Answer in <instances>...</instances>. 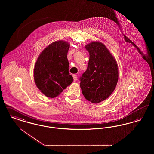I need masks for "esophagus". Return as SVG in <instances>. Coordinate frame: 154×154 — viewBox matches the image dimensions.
I'll use <instances>...</instances> for the list:
<instances>
[{
    "mask_svg": "<svg viewBox=\"0 0 154 154\" xmlns=\"http://www.w3.org/2000/svg\"><path fill=\"white\" fill-rule=\"evenodd\" d=\"M73 77L74 81L75 82V81H77V75H76L75 74H74L73 75Z\"/></svg>",
    "mask_w": 154,
    "mask_h": 154,
    "instance_id": "obj_1",
    "label": "esophagus"
}]
</instances>
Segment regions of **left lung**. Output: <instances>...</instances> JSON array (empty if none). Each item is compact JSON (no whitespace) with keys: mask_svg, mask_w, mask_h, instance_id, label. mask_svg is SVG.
Here are the masks:
<instances>
[{"mask_svg":"<svg viewBox=\"0 0 154 154\" xmlns=\"http://www.w3.org/2000/svg\"><path fill=\"white\" fill-rule=\"evenodd\" d=\"M85 48L89 59L87 69L80 79L81 89L87 100L98 103L108 98L116 87L117 63L101 42H91L85 45Z\"/></svg>","mask_w":154,"mask_h":154,"instance_id":"left-lung-1","label":"left lung"}]
</instances>
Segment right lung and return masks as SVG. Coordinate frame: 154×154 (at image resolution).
<instances>
[{"mask_svg":"<svg viewBox=\"0 0 154 154\" xmlns=\"http://www.w3.org/2000/svg\"><path fill=\"white\" fill-rule=\"evenodd\" d=\"M70 44L63 40L48 45L37 59L34 80L37 87L50 98L58 96L73 81L67 58Z\"/></svg>","mask_w":154,"mask_h":154,"instance_id":"right-lung-1","label":"right lung"}]
</instances>
